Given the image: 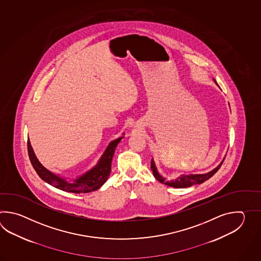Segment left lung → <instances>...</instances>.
Wrapping results in <instances>:
<instances>
[{
  "mask_svg": "<svg viewBox=\"0 0 261 261\" xmlns=\"http://www.w3.org/2000/svg\"><path fill=\"white\" fill-rule=\"evenodd\" d=\"M215 83L217 84V81L214 79ZM218 86V85H217ZM225 160V158L223 159L221 163L215 168L214 170H212L211 172H207V173H202V174H182L179 177L176 178L175 180H166V178L163 177L161 173L158 171L156 166H155V161L152 159L151 161V170L153 172V174L155 176V179L158 181H160L161 183L167 185L169 187L172 188H176V189H184V188H189L193 185H200V184L205 182L206 180H208L209 178H211L216 172L219 170V168L221 167L223 161Z\"/></svg>",
  "mask_w": 261,
  "mask_h": 261,
  "instance_id": "obj_1",
  "label": "left lung"
}]
</instances>
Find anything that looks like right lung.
I'll return each instance as SVG.
<instances>
[{"label": "right lung", "instance_id": "obj_1", "mask_svg": "<svg viewBox=\"0 0 261 261\" xmlns=\"http://www.w3.org/2000/svg\"><path fill=\"white\" fill-rule=\"evenodd\" d=\"M122 138L123 136H121L110 142V144L106 147V151L93 168H91L82 175L71 180L62 177L60 174L50 172L49 170L44 168L34 154L30 140H28L29 156L34 170L45 183L49 184L56 189H61L66 192L88 193L100 189L109 177L115 150Z\"/></svg>", "mask_w": 261, "mask_h": 261}]
</instances>
